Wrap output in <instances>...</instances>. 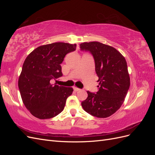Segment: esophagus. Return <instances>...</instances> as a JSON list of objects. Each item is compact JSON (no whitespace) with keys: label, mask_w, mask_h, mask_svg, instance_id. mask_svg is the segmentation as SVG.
Masks as SVG:
<instances>
[{"label":"esophagus","mask_w":155,"mask_h":155,"mask_svg":"<svg viewBox=\"0 0 155 155\" xmlns=\"http://www.w3.org/2000/svg\"><path fill=\"white\" fill-rule=\"evenodd\" d=\"M74 90L75 91H76V92H78V91H81V89L78 88V87H74Z\"/></svg>","instance_id":"obj_1"}]
</instances>
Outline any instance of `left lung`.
<instances>
[{"label": "left lung", "mask_w": 155, "mask_h": 155, "mask_svg": "<svg viewBox=\"0 0 155 155\" xmlns=\"http://www.w3.org/2000/svg\"><path fill=\"white\" fill-rule=\"evenodd\" d=\"M80 48L92 54L99 78L97 92L87 91L88 97L81 105L88 114L97 118H107L121 107L130 87L126 60L116 48L100 42L82 43Z\"/></svg>", "instance_id": "left-lung-1"}]
</instances>
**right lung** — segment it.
<instances>
[{
	"label": "right lung",
	"mask_w": 155,
	"mask_h": 155,
	"mask_svg": "<svg viewBox=\"0 0 155 155\" xmlns=\"http://www.w3.org/2000/svg\"><path fill=\"white\" fill-rule=\"evenodd\" d=\"M76 48V44L61 42L42 45L26 58L18 86L23 104L36 118H51L63 110L73 88L51 83L63 76L61 64Z\"/></svg>",
	"instance_id": "right-lung-1"
}]
</instances>
